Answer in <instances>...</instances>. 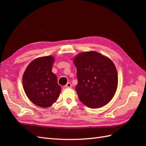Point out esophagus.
I'll list each match as a JSON object with an SVG mask.
<instances>
[{
  "label": "esophagus",
  "mask_w": 146,
  "mask_h": 146,
  "mask_svg": "<svg viewBox=\"0 0 146 146\" xmlns=\"http://www.w3.org/2000/svg\"><path fill=\"white\" fill-rule=\"evenodd\" d=\"M72 87V85H71V83H70V82H68V83H67V84L66 85H64V88H71Z\"/></svg>",
  "instance_id": "1"
}]
</instances>
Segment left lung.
I'll return each mask as SVG.
<instances>
[{
  "label": "left lung",
  "mask_w": 146,
  "mask_h": 146,
  "mask_svg": "<svg viewBox=\"0 0 146 146\" xmlns=\"http://www.w3.org/2000/svg\"><path fill=\"white\" fill-rule=\"evenodd\" d=\"M73 61L78 78L75 90L80 100L91 108L107 104L113 97L118 83L113 62L95 51L82 52Z\"/></svg>",
  "instance_id": "8db88e82"
}]
</instances>
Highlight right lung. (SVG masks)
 <instances>
[{"mask_svg":"<svg viewBox=\"0 0 146 146\" xmlns=\"http://www.w3.org/2000/svg\"><path fill=\"white\" fill-rule=\"evenodd\" d=\"M54 61L51 56L37 58L28 65L23 75V88L27 97L39 107H50L60 96L61 86L51 71Z\"/></svg>","mask_w":146,"mask_h":146,"instance_id":"right-lung-1","label":"right lung"}]
</instances>
